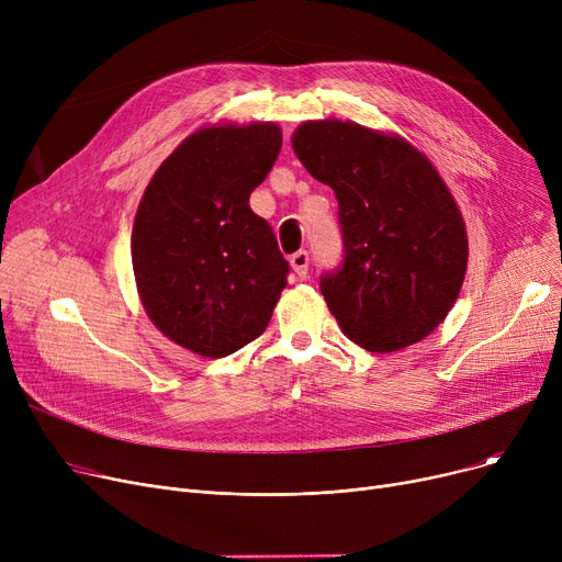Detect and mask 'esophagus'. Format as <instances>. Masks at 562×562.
I'll return each mask as SVG.
<instances>
[{
  "instance_id": "obj_1",
  "label": "esophagus",
  "mask_w": 562,
  "mask_h": 562,
  "mask_svg": "<svg viewBox=\"0 0 562 562\" xmlns=\"http://www.w3.org/2000/svg\"><path fill=\"white\" fill-rule=\"evenodd\" d=\"M289 261H291V269H293V273H296L299 278H305V276H307V266H310V255H307V250L293 252Z\"/></svg>"
}]
</instances>
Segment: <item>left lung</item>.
<instances>
[{"label": "left lung", "instance_id": "obj_1", "mask_svg": "<svg viewBox=\"0 0 562 562\" xmlns=\"http://www.w3.org/2000/svg\"><path fill=\"white\" fill-rule=\"evenodd\" d=\"M291 145L339 202L346 255L321 293L341 333L371 352L428 337L456 305L469 257L437 168L405 138L337 117L303 123Z\"/></svg>", "mask_w": 562, "mask_h": 562}]
</instances>
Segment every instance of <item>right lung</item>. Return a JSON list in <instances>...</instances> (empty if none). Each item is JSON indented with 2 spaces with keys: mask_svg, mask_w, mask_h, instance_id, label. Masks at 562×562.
Here are the masks:
<instances>
[{
  "mask_svg": "<svg viewBox=\"0 0 562 562\" xmlns=\"http://www.w3.org/2000/svg\"><path fill=\"white\" fill-rule=\"evenodd\" d=\"M282 147L276 123L212 125L175 147L132 229L138 299L155 326L202 358L257 339L286 286L271 225L250 210Z\"/></svg>",
  "mask_w": 562,
  "mask_h": 562,
  "instance_id": "obj_1",
  "label": "right lung"
}]
</instances>
